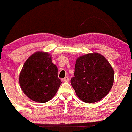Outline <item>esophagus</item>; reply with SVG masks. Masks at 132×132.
<instances>
[{"instance_id":"obj_1","label":"esophagus","mask_w":132,"mask_h":132,"mask_svg":"<svg viewBox=\"0 0 132 132\" xmlns=\"http://www.w3.org/2000/svg\"><path fill=\"white\" fill-rule=\"evenodd\" d=\"M62 81H64V82H68V81H69L68 77V76L65 77L64 78H63V79H62Z\"/></svg>"}]
</instances>
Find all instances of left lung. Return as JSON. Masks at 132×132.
I'll use <instances>...</instances> for the list:
<instances>
[{
	"label": "left lung",
	"mask_w": 132,
	"mask_h": 132,
	"mask_svg": "<svg viewBox=\"0 0 132 132\" xmlns=\"http://www.w3.org/2000/svg\"><path fill=\"white\" fill-rule=\"evenodd\" d=\"M114 73L108 60L101 54L89 53L76 61L74 77L71 85L79 98L87 103L101 100L112 88Z\"/></svg>",
	"instance_id": "obj_1"
}]
</instances>
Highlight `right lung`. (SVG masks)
Instances as JSON below:
<instances>
[{
    "instance_id": "right-lung-1",
    "label": "right lung",
    "mask_w": 132,
    "mask_h": 132,
    "mask_svg": "<svg viewBox=\"0 0 132 132\" xmlns=\"http://www.w3.org/2000/svg\"><path fill=\"white\" fill-rule=\"evenodd\" d=\"M21 89L27 97L37 103L53 98L61 84L57 66L46 52H37L25 62L19 76Z\"/></svg>"
}]
</instances>
